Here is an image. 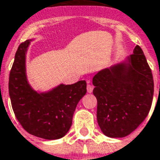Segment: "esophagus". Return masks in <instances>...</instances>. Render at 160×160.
<instances>
[{"label":"esophagus","mask_w":160,"mask_h":160,"mask_svg":"<svg viewBox=\"0 0 160 160\" xmlns=\"http://www.w3.org/2000/svg\"><path fill=\"white\" fill-rule=\"evenodd\" d=\"M93 89H94V87L91 84L87 85V91H88V93H92Z\"/></svg>","instance_id":"1"}]
</instances>
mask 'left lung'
Here are the masks:
<instances>
[{"mask_svg": "<svg viewBox=\"0 0 160 160\" xmlns=\"http://www.w3.org/2000/svg\"><path fill=\"white\" fill-rule=\"evenodd\" d=\"M125 61L93 78L97 121L105 136L119 138L133 132L148 116L152 102L153 78L138 45Z\"/></svg>", "mask_w": 160, "mask_h": 160, "instance_id": "obj_1", "label": "left lung"}]
</instances>
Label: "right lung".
Wrapping results in <instances>:
<instances>
[{"label":"right lung","mask_w":160,"mask_h":160,"mask_svg":"<svg viewBox=\"0 0 160 160\" xmlns=\"http://www.w3.org/2000/svg\"><path fill=\"white\" fill-rule=\"evenodd\" d=\"M31 41L18 46L9 75V95L12 110L28 133L46 140L61 138L72 126L77 105L87 92L85 80L59 84L48 92L38 93L29 84L25 54Z\"/></svg>","instance_id":"right-lung-1"}]
</instances>
